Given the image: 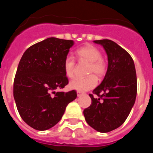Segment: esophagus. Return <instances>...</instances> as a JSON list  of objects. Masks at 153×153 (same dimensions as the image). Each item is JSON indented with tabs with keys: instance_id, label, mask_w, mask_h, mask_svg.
<instances>
[{
	"instance_id": "obj_1",
	"label": "esophagus",
	"mask_w": 153,
	"mask_h": 153,
	"mask_svg": "<svg viewBox=\"0 0 153 153\" xmlns=\"http://www.w3.org/2000/svg\"><path fill=\"white\" fill-rule=\"evenodd\" d=\"M83 94V93H82V92L77 91V97H80V96H82Z\"/></svg>"
}]
</instances>
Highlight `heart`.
Here are the masks:
<instances>
[{
	"label": "heart",
	"mask_w": 153,
	"mask_h": 153,
	"mask_svg": "<svg viewBox=\"0 0 153 153\" xmlns=\"http://www.w3.org/2000/svg\"><path fill=\"white\" fill-rule=\"evenodd\" d=\"M76 53L79 60L90 63L87 72L92 75L84 78H74L70 81V87L80 92L93 89L97 84V78L93 74L101 77L106 71V63L101 57L100 51L93 45H86L78 49ZM63 67L66 75L70 78L74 77L75 74V60L73 56H67L65 58Z\"/></svg>",
	"instance_id": "1"
}]
</instances>
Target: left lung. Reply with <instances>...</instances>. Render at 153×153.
Segmentation results:
<instances>
[{
    "label": "left lung",
    "instance_id": "left-lung-1",
    "mask_svg": "<svg viewBox=\"0 0 153 153\" xmlns=\"http://www.w3.org/2000/svg\"><path fill=\"white\" fill-rule=\"evenodd\" d=\"M93 42L106 51L108 67L102 83L93 91L100 97L90 94L91 105L83 110V115L95 130L108 132L125 122L134 105L137 93L136 68L129 53L117 43L110 40Z\"/></svg>",
    "mask_w": 153,
    "mask_h": 153
}]
</instances>
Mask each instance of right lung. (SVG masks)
Instances as JSON below:
<instances>
[{
	"label": "right lung",
	"mask_w": 153,
	"mask_h": 153,
	"mask_svg": "<svg viewBox=\"0 0 153 153\" xmlns=\"http://www.w3.org/2000/svg\"><path fill=\"white\" fill-rule=\"evenodd\" d=\"M74 40L49 37L27 50L19 62L13 98L19 114L28 126L44 131L54 126L76 92H56L68 84L65 58Z\"/></svg>",
	"instance_id": "add662e5"
}]
</instances>
